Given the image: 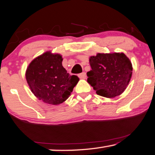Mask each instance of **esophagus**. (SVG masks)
<instances>
[{"label":"esophagus","instance_id":"esophagus-1","mask_svg":"<svg viewBox=\"0 0 155 155\" xmlns=\"http://www.w3.org/2000/svg\"><path fill=\"white\" fill-rule=\"evenodd\" d=\"M78 77H79L80 79H86L87 78V75L86 73L84 72V73H80L79 75H78Z\"/></svg>","mask_w":155,"mask_h":155}]
</instances>
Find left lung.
Segmentation results:
<instances>
[{"instance_id":"obj_1","label":"left lung","mask_w":155,"mask_h":155,"mask_svg":"<svg viewBox=\"0 0 155 155\" xmlns=\"http://www.w3.org/2000/svg\"><path fill=\"white\" fill-rule=\"evenodd\" d=\"M91 70L87 82L98 95L114 98L124 92L131 78L133 67L123 52L98 53L89 57Z\"/></svg>"}]
</instances>
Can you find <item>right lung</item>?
<instances>
[{"label": "right lung", "mask_w": 155, "mask_h": 155, "mask_svg": "<svg viewBox=\"0 0 155 155\" xmlns=\"http://www.w3.org/2000/svg\"><path fill=\"white\" fill-rule=\"evenodd\" d=\"M60 54L48 51L31 61L26 71V79L31 91L45 104L59 105L71 96L79 81L62 66Z\"/></svg>", "instance_id": "add662e5"}]
</instances>
